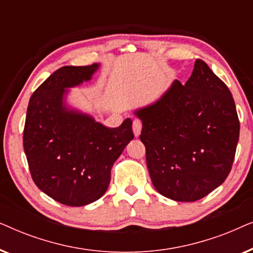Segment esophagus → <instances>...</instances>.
<instances>
[{"mask_svg": "<svg viewBox=\"0 0 253 253\" xmlns=\"http://www.w3.org/2000/svg\"><path fill=\"white\" fill-rule=\"evenodd\" d=\"M141 127H143V123H141L140 120H133L132 122V130H133V133L134 136L138 137L140 134V131H141Z\"/></svg>", "mask_w": 253, "mask_h": 253, "instance_id": "esophagus-1", "label": "esophagus"}]
</instances>
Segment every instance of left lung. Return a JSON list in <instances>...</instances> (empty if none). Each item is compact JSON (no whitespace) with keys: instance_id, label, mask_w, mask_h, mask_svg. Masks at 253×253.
Listing matches in <instances>:
<instances>
[{"instance_id":"1","label":"left lung","mask_w":253,"mask_h":253,"mask_svg":"<svg viewBox=\"0 0 253 253\" xmlns=\"http://www.w3.org/2000/svg\"><path fill=\"white\" fill-rule=\"evenodd\" d=\"M154 188L176 202H196L229 175L240 120L227 85L203 60L188 82L175 81L155 102L136 112Z\"/></svg>"}]
</instances>
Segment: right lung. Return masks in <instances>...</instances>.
Returning <instances> with one entry per match:
<instances>
[{"label":"right lung","mask_w":253,"mask_h":253,"mask_svg":"<svg viewBox=\"0 0 253 253\" xmlns=\"http://www.w3.org/2000/svg\"><path fill=\"white\" fill-rule=\"evenodd\" d=\"M99 65L62 67L31 96L23 133L32 179L41 191L67 206H84L105 195L110 170L133 139L132 121L106 127L67 110L65 87L89 81Z\"/></svg>","instance_id":"right-lung-1"}]
</instances>
